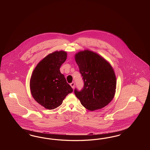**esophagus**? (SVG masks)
Segmentation results:
<instances>
[{"mask_svg": "<svg viewBox=\"0 0 150 150\" xmlns=\"http://www.w3.org/2000/svg\"><path fill=\"white\" fill-rule=\"evenodd\" d=\"M70 85V86H71V87H72L73 88H74V87H75V82H71Z\"/></svg>", "mask_w": 150, "mask_h": 150, "instance_id": "1", "label": "esophagus"}]
</instances>
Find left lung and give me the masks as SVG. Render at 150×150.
Segmentation results:
<instances>
[{
	"label": "left lung",
	"instance_id": "obj_1",
	"mask_svg": "<svg viewBox=\"0 0 150 150\" xmlns=\"http://www.w3.org/2000/svg\"><path fill=\"white\" fill-rule=\"evenodd\" d=\"M84 82L81 91L74 93L81 105L93 111L101 109L113 99L116 89V77L110 64L100 55L88 50L75 55Z\"/></svg>",
	"mask_w": 150,
	"mask_h": 150
}]
</instances>
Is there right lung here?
I'll use <instances>...</instances> for the list:
<instances>
[{
    "instance_id": "obj_1",
    "label": "right lung",
    "mask_w": 150,
    "mask_h": 150,
    "mask_svg": "<svg viewBox=\"0 0 150 150\" xmlns=\"http://www.w3.org/2000/svg\"><path fill=\"white\" fill-rule=\"evenodd\" d=\"M67 57L66 52L55 51L42 59L33 71L30 82L31 94L37 102L46 109L57 108L73 92L59 70Z\"/></svg>"
}]
</instances>
